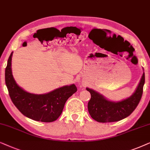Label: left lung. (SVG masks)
Listing matches in <instances>:
<instances>
[{
	"instance_id": "1",
	"label": "left lung",
	"mask_w": 150,
	"mask_h": 150,
	"mask_svg": "<svg viewBox=\"0 0 150 150\" xmlns=\"http://www.w3.org/2000/svg\"><path fill=\"white\" fill-rule=\"evenodd\" d=\"M145 83V73L134 93L128 98L118 102L108 100L101 94L86 88L91 98L88 103V110L93 119L100 123L119 121L130 115L140 101Z\"/></svg>"
}]
</instances>
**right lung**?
Segmentation results:
<instances>
[{
	"label": "right lung",
	"instance_id": "add662e5",
	"mask_svg": "<svg viewBox=\"0 0 150 150\" xmlns=\"http://www.w3.org/2000/svg\"><path fill=\"white\" fill-rule=\"evenodd\" d=\"M11 53L5 69V83L10 98L19 111L28 118L41 122H53L61 115L66 101L77 89L75 84L59 88L46 94L29 93L20 87L11 71Z\"/></svg>",
	"mask_w": 150,
	"mask_h": 150
}]
</instances>
